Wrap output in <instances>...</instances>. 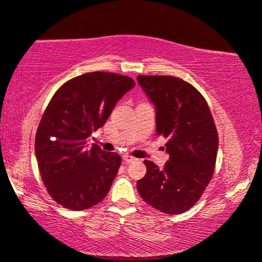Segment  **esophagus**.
<instances>
[{
  "mask_svg": "<svg viewBox=\"0 0 262 262\" xmlns=\"http://www.w3.org/2000/svg\"><path fill=\"white\" fill-rule=\"evenodd\" d=\"M123 161L125 163H131V162L137 161V159L134 158V157H131V155L125 154V155H123Z\"/></svg>",
  "mask_w": 262,
  "mask_h": 262,
  "instance_id": "obj_1",
  "label": "esophagus"
}]
</instances>
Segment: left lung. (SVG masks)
<instances>
[{"label":"left lung","mask_w":262,"mask_h":262,"mask_svg":"<svg viewBox=\"0 0 262 262\" xmlns=\"http://www.w3.org/2000/svg\"><path fill=\"white\" fill-rule=\"evenodd\" d=\"M157 108V132L168 139L164 168L148 160L137 182L141 198L166 214L189 210L212 180L219 136L207 102L190 82L172 76L137 77Z\"/></svg>","instance_id":"obj_1"}]
</instances>
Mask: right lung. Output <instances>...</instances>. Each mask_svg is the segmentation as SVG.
<instances>
[{"instance_id":"add662e5","label":"right lung","mask_w":262,"mask_h":262,"mask_svg":"<svg viewBox=\"0 0 262 262\" xmlns=\"http://www.w3.org/2000/svg\"><path fill=\"white\" fill-rule=\"evenodd\" d=\"M135 85L118 73L87 72L64 82L49 101L36 130L35 155L46 189L64 208L84 210L107 195L121 157L95 144L86 148V139Z\"/></svg>"}]
</instances>
